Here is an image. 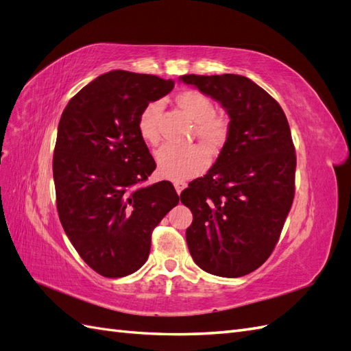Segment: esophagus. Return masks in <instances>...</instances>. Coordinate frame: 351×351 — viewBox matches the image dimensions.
<instances>
[{"label":"esophagus","instance_id":"esophagus-1","mask_svg":"<svg viewBox=\"0 0 351 351\" xmlns=\"http://www.w3.org/2000/svg\"><path fill=\"white\" fill-rule=\"evenodd\" d=\"M174 187H176V192L180 195L182 193V190L186 187L184 182H174Z\"/></svg>","mask_w":351,"mask_h":351}]
</instances>
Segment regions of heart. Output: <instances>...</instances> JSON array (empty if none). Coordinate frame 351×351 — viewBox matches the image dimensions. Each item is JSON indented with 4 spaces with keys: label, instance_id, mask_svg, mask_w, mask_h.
Returning <instances> with one entry per match:
<instances>
[{
    "label": "heart",
    "instance_id": "obj_1",
    "mask_svg": "<svg viewBox=\"0 0 351 351\" xmlns=\"http://www.w3.org/2000/svg\"><path fill=\"white\" fill-rule=\"evenodd\" d=\"M174 102L184 115L195 123L193 136H196L205 149L217 155L226 146L231 124L228 115L224 112H215L214 101L204 92L195 89H186L178 92ZM159 115H161V102L152 101L145 105L137 119V130L142 139L152 146H156L161 141L158 130ZM206 154L197 146L192 147H176L164 146L156 152L158 173L161 177L184 182L196 177L206 168Z\"/></svg>",
    "mask_w": 351,
    "mask_h": 351
}]
</instances>
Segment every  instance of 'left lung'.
Masks as SVG:
<instances>
[{
	"instance_id": "obj_1",
	"label": "left lung",
	"mask_w": 351,
	"mask_h": 351,
	"mask_svg": "<svg viewBox=\"0 0 351 351\" xmlns=\"http://www.w3.org/2000/svg\"><path fill=\"white\" fill-rule=\"evenodd\" d=\"M221 102L230 137L208 174L180 199L193 214L187 246L199 268L237 278L258 269L278 243L294 199L295 149L271 95L239 74L180 77Z\"/></svg>"
}]
</instances>
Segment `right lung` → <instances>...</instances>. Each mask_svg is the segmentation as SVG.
Instances as JSON below:
<instances>
[{"label":"right lung","mask_w":351,"mask_h":351,"mask_svg":"<svg viewBox=\"0 0 351 351\" xmlns=\"http://www.w3.org/2000/svg\"><path fill=\"white\" fill-rule=\"evenodd\" d=\"M173 88V80L114 70L79 90L61 114L52 159L58 217L102 277L139 269L154 228L178 204L169 182L143 186L156 164L137 130L145 105Z\"/></svg>","instance_id":"1"}]
</instances>
